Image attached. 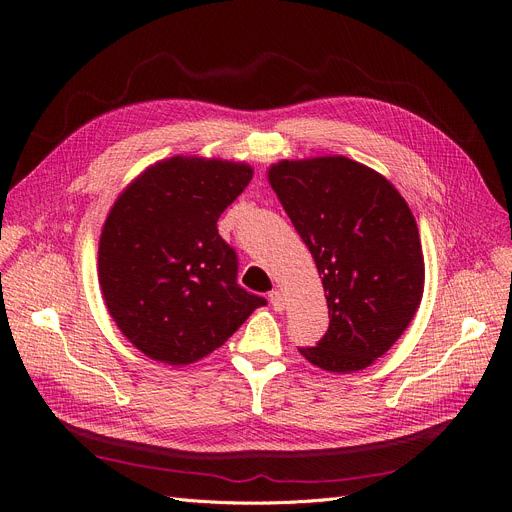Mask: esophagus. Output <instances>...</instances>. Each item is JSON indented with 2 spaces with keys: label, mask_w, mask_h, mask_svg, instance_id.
Instances as JSON below:
<instances>
[{
  "label": "esophagus",
  "mask_w": 512,
  "mask_h": 512,
  "mask_svg": "<svg viewBox=\"0 0 512 512\" xmlns=\"http://www.w3.org/2000/svg\"><path fill=\"white\" fill-rule=\"evenodd\" d=\"M270 305H272L276 311H282V309H284V297H282V292H278V290H272V292H270Z\"/></svg>",
  "instance_id": "esophagus-1"
}]
</instances>
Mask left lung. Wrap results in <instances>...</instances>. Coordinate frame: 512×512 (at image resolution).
Masks as SVG:
<instances>
[{"label": "left lung", "mask_w": 512, "mask_h": 512, "mask_svg": "<svg viewBox=\"0 0 512 512\" xmlns=\"http://www.w3.org/2000/svg\"><path fill=\"white\" fill-rule=\"evenodd\" d=\"M267 178L326 290L330 328L301 355L334 373L369 367L423 297V251L407 201L382 174L342 155L284 159Z\"/></svg>", "instance_id": "8db88e82"}]
</instances>
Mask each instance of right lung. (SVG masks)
I'll return each mask as SVG.
<instances>
[{"label":"right lung","instance_id":"add662e5","mask_svg":"<svg viewBox=\"0 0 512 512\" xmlns=\"http://www.w3.org/2000/svg\"><path fill=\"white\" fill-rule=\"evenodd\" d=\"M253 178L247 164L170 157L134 178L99 238V286L120 332L153 361L195 363L267 301L240 288L218 218Z\"/></svg>","mask_w":512,"mask_h":512}]
</instances>
